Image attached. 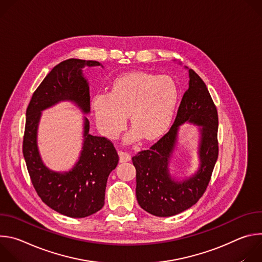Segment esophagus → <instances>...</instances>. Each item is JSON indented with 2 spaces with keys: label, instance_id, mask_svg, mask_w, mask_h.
I'll list each match as a JSON object with an SVG mask.
<instances>
[{
  "label": "esophagus",
  "instance_id": "1",
  "mask_svg": "<svg viewBox=\"0 0 262 262\" xmlns=\"http://www.w3.org/2000/svg\"><path fill=\"white\" fill-rule=\"evenodd\" d=\"M118 155H119V160H120L121 163H125V162L130 161V155L129 154L120 150V151H118Z\"/></svg>",
  "mask_w": 262,
  "mask_h": 262
}]
</instances>
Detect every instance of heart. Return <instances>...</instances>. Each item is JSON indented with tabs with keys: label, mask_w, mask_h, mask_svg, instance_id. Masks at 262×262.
<instances>
[{
	"label": "heart",
	"mask_w": 262,
	"mask_h": 262,
	"mask_svg": "<svg viewBox=\"0 0 262 262\" xmlns=\"http://www.w3.org/2000/svg\"><path fill=\"white\" fill-rule=\"evenodd\" d=\"M178 101V88L168 76L135 71L117 77L108 93H97L92 107L99 130L116 139L125 127L126 116L134 126L127 141L142 136L147 141L161 138L169 128Z\"/></svg>",
	"instance_id": "b5f03b06"
}]
</instances>
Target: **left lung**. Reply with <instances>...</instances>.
<instances>
[{
	"mask_svg": "<svg viewBox=\"0 0 262 262\" xmlns=\"http://www.w3.org/2000/svg\"><path fill=\"white\" fill-rule=\"evenodd\" d=\"M189 89L182 96L173 125L147 150L132 158L136 168V196L139 205L157 216H171L192 207L202 197L210 181L219 156L216 106L205 83L189 70ZM191 122L202 126L200 146L201 168L182 182L172 180L168 161L173 150L179 125Z\"/></svg>",
	"mask_w": 262,
	"mask_h": 262,
	"instance_id": "obj_1",
	"label": "left lung"
}]
</instances>
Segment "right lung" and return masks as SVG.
<instances>
[{
	"instance_id": "obj_1",
	"label": "right lung",
	"mask_w": 262,
	"mask_h": 262,
	"mask_svg": "<svg viewBox=\"0 0 262 262\" xmlns=\"http://www.w3.org/2000/svg\"><path fill=\"white\" fill-rule=\"evenodd\" d=\"M99 65L97 61L80 59L59 63L35 90L26 112L23 154L32 184L49 207L70 217H85L102 208L106 180L118 164V154L110 140L89 134V120L85 117L79 162L68 172H54L41 161L37 128L41 111L61 100L76 102L84 113H89V86L82 69Z\"/></svg>"
}]
</instances>
